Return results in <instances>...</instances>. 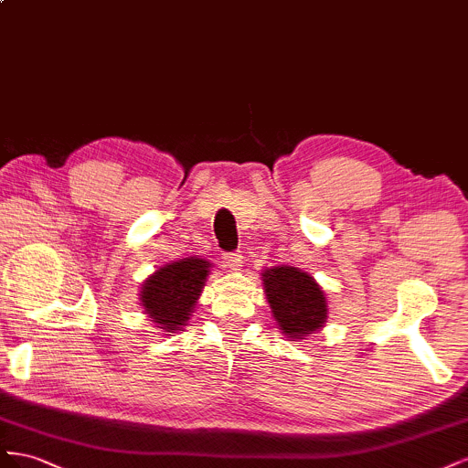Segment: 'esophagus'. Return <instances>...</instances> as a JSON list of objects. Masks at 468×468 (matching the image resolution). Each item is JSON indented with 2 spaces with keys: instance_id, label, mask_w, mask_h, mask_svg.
<instances>
[{
  "instance_id": "esophagus-1",
  "label": "esophagus",
  "mask_w": 468,
  "mask_h": 468,
  "mask_svg": "<svg viewBox=\"0 0 468 468\" xmlns=\"http://www.w3.org/2000/svg\"><path fill=\"white\" fill-rule=\"evenodd\" d=\"M225 259V262L231 266V269H239V266H243V252L241 250H235V252H227V255L223 257Z\"/></svg>"
}]
</instances>
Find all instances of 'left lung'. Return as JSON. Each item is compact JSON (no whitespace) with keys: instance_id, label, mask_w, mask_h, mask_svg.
<instances>
[{"instance_id":"obj_1","label":"left lung","mask_w":468,"mask_h":468,"mask_svg":"<svg viewBox=\"0 0 468 468\" xmlns=\"http://www.w3.org/2000/svg\"><path fill=\"white\" fill-rule=\"evenodd\" d=\"M276 324L292 339H302L319 329L327 319L324 290L315 280L293 266H276L262 274Z\"/></svg>"}]
</instances>
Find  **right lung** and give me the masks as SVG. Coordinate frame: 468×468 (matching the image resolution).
<instances>
[{
	"mask_svg": "<svg viewBox=\"0 0 468 468\" xmlns=\"http://www.w3.org/2000/svg\"><path fill=\"white\" fill-rule=\"evenodd\" d=\"M207 269L209 262L204 259H184L158 269L143 284V308L154 324L163 325L160 329L172 333L186 325L202 292Z\"/></svg>",
	"mask_w": 468,
	"mask_h": 468,
	"instance_id": "add662e5",
	"label": "right lung"
}]
</instances>
